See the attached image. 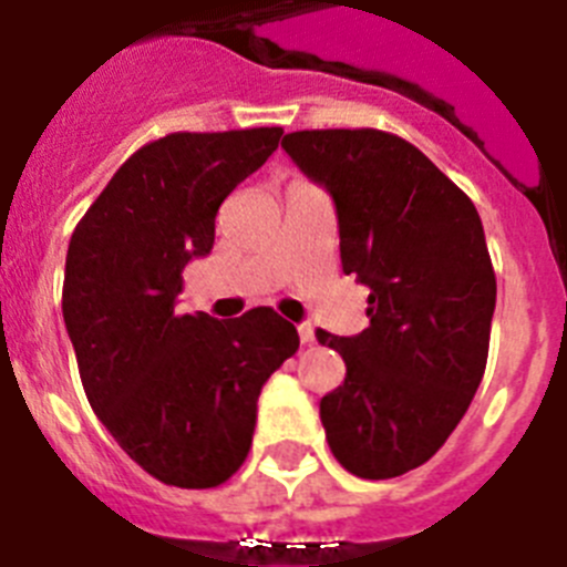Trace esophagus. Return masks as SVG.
<instances>
[{
  "instance_id": "34e87169",
  "label": "esophagus",
  "mask_w": 567,
  "mask_h": 567,
  "mask_svg": "<svg viewBox=\"0 0 567 567\" xmlns=\"http://www.w3.org/2000/svg\"><path fill=\"white\" fill-rule=\"evenodd\" d=\"M299 339H302V344H311L313 342V324H299Z\"/></svg>"
}]
</instances>
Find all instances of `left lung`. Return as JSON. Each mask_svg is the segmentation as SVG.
Masks as SVG:
<instances>
[{"instance_id": "8db88e82", "label": "left lung", "mask_w": 567, "mask_h": 567, "mask_svg": "<svg viewBox=\"0 0 567 567\" xmlns=\"http://www.w3.org/2000/svg\"><path fill=\"white\" fill-rule=\"evenodd\" d=\"M282 147L331 190L342 270L371 288L365 331H317L344 359L319 402L324 436L344 471L402 476L445 445L488 362L496 277L480 214L396 134L297 131Z\"/></svg>"}]
</instances>
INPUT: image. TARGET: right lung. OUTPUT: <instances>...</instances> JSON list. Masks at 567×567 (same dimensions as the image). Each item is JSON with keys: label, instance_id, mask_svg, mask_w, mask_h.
Listing matches in <instances>:
<instances>
[{"label": "right lung", "instance_id": "right-lung-1", "mask_svg": "<svg viewBox=\"0 0 567 567\" xmlns=\"http://www.w3.org/2000/svg\"><path fill=\"white\" fill-rule=\"evenodd\" d=\"M282 127L167 134L113 174L68 245L62 313L87 402L142 471L216 488L250 451L256 402L299 333L274 308L176 313L182 270L214 248L216 210Z\"/></svg>", "mask_w": 567, "mask_h": 567}]
</instances>
